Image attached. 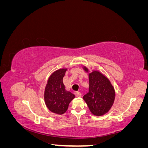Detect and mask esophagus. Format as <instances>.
<instances>
[{
	"instance_id": "obj_1",
	"label": "esophagus",
	"mask_w": 148,
	"mask_h": 148,
	"mask_svg": "<svg viewBox=\"0 0 148 148\" xmlns=\"http://www.w3.org/2000/svg\"><path fill=\"white\" fill-rule=\"evenodd\" d=\"M76 95H77V96H78V97H81L82 93L80 92H77V93H76Z\"/></svg>"
}]
</instances>
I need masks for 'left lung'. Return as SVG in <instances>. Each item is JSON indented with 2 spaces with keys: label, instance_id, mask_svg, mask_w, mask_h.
Masks as SVG:
<instances>
[{
  "label": "left lung",
  "instance_id": "left-lung-1",
  "mask_svg": "<svg viewBox=\"0 0 148 148\" xmlns=\"http://www.w3.org/2000/svg\"><path fill=\"white\" fill-rule=\"evenodd\" d=\"M83 69L88 72L86 66ZM89 92L83 96L91 113L96 116L104 115L112 106L115 93L109 79L98 71L89 73Z\"/></svg>",
  "mask_w": 148,
  "mask_h": 148
}]
</instances>
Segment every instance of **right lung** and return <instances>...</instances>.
<instances>
[{
	"label": "right lung",
	"instance_id": "1",
	"mask_svg": "<svg viewBox=\"0 0 148 148\" xmlns=\"http://www.w3.org/2000/svg\"><path fill=\"white\" fill-rule=\"evenodd\" d=\"M66 69H62L54 71L49 77L44 91V101L49 110L59 115L64 114L70 102L75 98V95L66 91L63 83V78Z\"/></svg>",
	"mask_w": 148,
	"mask_h": 148
}]
</instances>
